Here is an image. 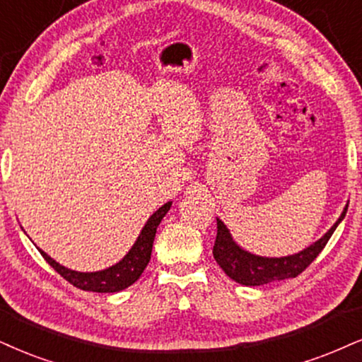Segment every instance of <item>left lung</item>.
Segmentation results:
<instances>
[{"label": "left lung", "instance_id": "1", "mask_svg": "<svg viewBox=\"0 0 362 362\" xmlns=\"http://www.w3.org/2000/svg\"><path fill=\"white\" fill-rule=\"evenodd\" d=\"M347 206L342 211V215L336 221V225L325 233L319 242L310 245L304 252L296 253V255L282 257V258H267V257H257L252 253L245 252L236 245L220 220H216V240L215 247H213V257L221 267L223 272L233 279L235 282L242 285H265L270 282H276V280L285 279H296L300 275L312 262L317 258V255L322 252L325 245H327L329 238H331L334 230L337 228L339 223L346 216Z\"/></svg>", "mask_w": 362, "mask_h": 362}]
</instances>
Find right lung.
I'll use <instances>...</instances> for the list:
<instances>
[{
    "label": "right lung",
    "mask_w": 362,
    "mask_h": 362,
    "mask_svg": "<svg viewBox=\"0 0 362 362\" xmlns=\"http://www.w3.org/2000/svg\"><path fill=\"white\" fill-rule=\"evenodd\" d=\"M171 208V202L160 206L153 216L149 218L146 223V226L142 228L139 238L134 243V247L129 250V253L122 258L119 263H115L110 269H105L102 272H92V274H82V272H74L62 267L60 263H57L53 258H50L47 253L40 250L42 257L47 260L53 270L58 272L66 282H70L74 287L82 288V290H90V292H119V290L127 288L129 285H132L137 279L142 275V272L147 267V263L151 260V252H153V243L156 230H158L160 220L166 216V213Z\"/></svg>",
    "instance_id": "add662e5"
}]
</instances>
